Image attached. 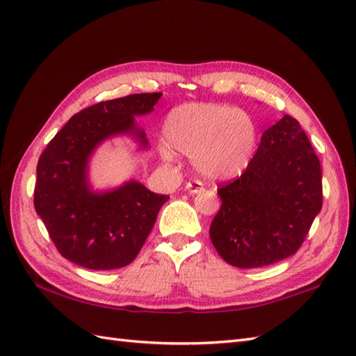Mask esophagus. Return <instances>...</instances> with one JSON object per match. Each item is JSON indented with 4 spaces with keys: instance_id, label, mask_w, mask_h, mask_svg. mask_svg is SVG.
<instances>
[{
    "instance_id": "esophagus-1",
    "label": "esophagus",
    "mask_w": 356,
    "mask_h": 356,
    "mask_svg": "<svg viewBox=\"0 0 356 356\" xmlns=\"http://www.w3.org/2000/svg\"><path fill=\"white\" fill-rule=\"evenodd\" d=\"M186 188L188 190L190 195H197V193L203 191V184L200 181H190L186 184Z\"/></svg>"
}]
</instances>
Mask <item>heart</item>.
Here are the masks:
<instances>
[{"label": "heart", "mask_w": 356, "mask_h": 356, "mask_svg": "<svg viewBox=\"0 0 356 356\" xmlns=\"http://www.w3.org/2000/svg\"><path fill=\"white\" fill-rule=\"evenodd\" d=\"M161 132L166 143L190 154L193 166L211 181L239 177L251 163L258 141V129L250 113L207 102H187L172 108ZM167 146L160 145L161 157L175 160V153Z\"/></svg>", "instance_id": "1"}]
</instances>
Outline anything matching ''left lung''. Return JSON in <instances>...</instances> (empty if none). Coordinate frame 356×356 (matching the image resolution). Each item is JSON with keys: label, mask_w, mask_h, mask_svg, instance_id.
<instances>
[{"label": "left lung", "mask_w": 356, "mask_h": 356, "mask_svg": "<svg viewBox=\"0 0 356 356\" xmlns=\"http://www.w3.org/2000/svg\"><path fill=\"white\" fill-rule=\"evenodd\" d=\"M209 238L225 263L263 267L294 255L322 208V172L307 135L285 114L261 136L243 174L218 186Z\"/></svg>", "instance_id": "obj_1"}]
</instances>
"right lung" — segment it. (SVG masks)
Listing matches in <instances>:
<instances>
[{
	"label": "right lung",
	"instance_id": "obj_1",
	"mask_svg": "<svg viewBox=\"0 0 356 356\" xmlns=\"http://www.w3.org/2000/svg\"><path fill=\"white\" fill-rule=\"evenodd\" d=\"M161 93H135L95 104L72 115L40 156L34 207L50 239L67 260L90 270L131 264L141 251L169 196L129 181L96 193L88 181L89 159L105 139L127 134L147 148L135 115L154 110Z\"/></svg>",
	"mask_w": 356,
	"mask_h": 356
}]
</instances>
